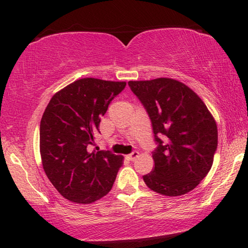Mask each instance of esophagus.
I'll return each instance as SVG.
<instances>
[{
    "label": "esophagus",
    "instance_id": "34e87169",
    "mask_svg": "<svg viewBox=\"0 0 248 248\" xmlns=\"http://www.w3.org/2000/svg\"><path fill=\"white\" fill-rule=\"evenodd\" d=\"M138 156H139V152H138V151H133L132 153L127 155V158L130 159V161H134V159H136Z\"/></svg>",
    "mask_w": 248,
    "mask_h": 248
}]
</instances>
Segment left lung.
<instances>
[{"label":"left lung","mask_w":248,"mask_h":248,"mask_svg":"<svg viewBox=\"0 0 248 248\" xmlns=\"http://www.w3.org/2000/svg\"><path fill=\"white\" fill-rule=\"evenodd\" d=\"M128 85L150 117L156 148L154 170L143 176L150 189L180 196L198 186L213 164L217 128L194 91L171 78L130 81Z\"/></svg>","instance_id":"1"}]
</instances>
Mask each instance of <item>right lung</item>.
<instances>
[{
  "label": "right lung",
  "mask_w": 248,
  "mask_h": 248,
  "mask_svg": "<svg viewBox=\"0 0 248 248\" xmlns=\"http://www.w3.org/2000/svg\"><path fill=\"white\" fill-rule=\"evenodd\" d=\"M125 82L81 78L58 92L40 121L45 173L65 199L91 203L110 191L124 157L110 151L90 152L100 118Z\"/></svg>",
  "instance_id": "obj_1"
}]
</instances>
